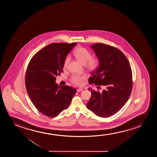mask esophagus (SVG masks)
Listing matches in <instances>:
<instances>
[{"mask_svg": "<svg viewBox=\"0 0 157 157\" xmlns=\"http://www.w3.org/2000/svg\"><path fill=\"white\" fill-rule=\"evenodd\" d=\"M83 90L82 88H78V89H77V91L78 92H81V91H82V90Z\"/></svg>", "mask_w": 157, "mask_h": 157, "instance_id": "34e87169", "label": "esophagus"}]
</instances>
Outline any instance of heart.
Instances as JSON below:
<instances>
[{
    "label": "heart",
    "instance_id": "obj_1",
    "mask_svg": "<svg viewBox=\"0 0 157 157\" xmlns=\"http://www.w3.org/2000/svg\"><path fill=\"white\" fill-rule=\"evenodd\" d=\"M74 56L77 60L83 65H85L86 67L90 70H93L96 69L99 65V60L95 58H91V54L87 50L82 47L78 48L74 52ZM70 62V57L67 56L65 59L63 63V67L67 68ZM85 79L84 76L74 75L71 78V81L73 84L77 86H82L83 84V80Z\"/></svg>",
    "mask_w": 157,
    "mask_h": 157
}]
</instances>
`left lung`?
<instances>
[{
	"instance_id": "8db88e82",
	"label": "left lung",
	"mask_w": 157,
	"mask_h": 157,
	"mask_svg": "<svg viewBox=\"0 0 157 157\" xmlns=\"http://www.w3.org/2000/svg\"><path fill=\"white\" fill-rule=\"evenodd\" d=\"M90 47L99 66L91 74L89 83L105 89L100 92L88 88L92 95L86 106L97 116L108 117L119 111L129 99L132 86L131 67L127 57L116 48L103 43Z\"/></svg>"
}]
</instances>
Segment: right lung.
Returning a JSON list of instances; mask_svg holds the SVG:
<instances>
[{
    "mask_svg": "<svg viewBox=\"0 0 157 157\" xmlns=\"http://www.w3.org/2000/svg\"><path fill=\"white\" fill-rule=\"evenodd\" d=\"M77 43H52L37 52L28 64L25 78L26 90L37 109L55 117L67 109L77 90L58 86L56 77L63 72L65 59Z\"/></svg>",
    "mask_w": 157,
    "mask_h": 157,
    "instance_id": "obj_1",
    "label": "right lung"
}]
</instances>
